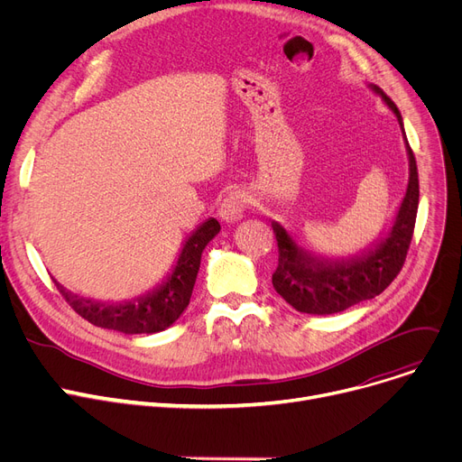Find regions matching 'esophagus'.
I'll return each instance as SVG.
<instances>
[{
	"instance_id": "34e87169",
	"label": "esophagus",
	"mask_w": 462,
	"mask_h": 462,
	"mask_svg": "<svg viewBox=\"0 0 462 462\" xmlns=\"http://www.w3.org/2000/svg\"><path fill=\"white\" fill-rule=\"evenodd\" d=\"M248 196L244 192H231L224 201H222V207H220V216L222 220L226 222H236L242 218L244 210L248 208Z\"/></svg>"
}]
</instances>
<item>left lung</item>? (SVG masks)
<instances>
[{
  "mask_svg": "<svg viewBox=\"0 0 462 462\" xmlns=\"http://www.w3.org/2000/svg\"><path fill=\"white\" fill-rule=\"evenodd\" d=\"M371 89L384 98L402 128V117L393 100L378 86H371ZM404 143L411 160L409 188H406L390 235L373 252L352 261H320L298 250L289 233L278 222H273L280 252L273 285L296 311L313 315L345 311L350 306L381 294L401 273L412 242L420 203L416 158L406 138Z\"/></svg>",
  "mask_w": 462,
  "mask_h": 462,
  "instance_id": "8db88e82",
  "label": "left lung"
}]
</instances>
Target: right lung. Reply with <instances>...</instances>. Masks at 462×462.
Masks as SVG:
<instances>
[{
    "instance_id": "add662e5",
    "label": "right lung",
    "mask_w": 462,
    "mask_h": 462,
    "mask_svg": "<svg viewBox=\"0 0 462 462\" xmlns=\"http://www.w3.org/2000/svg\"><path fill=\"white\" fill-rule=\"evenodd\" d=\"M218 222L214 218L207 220L184 244L177 266L173 270V274L168 278V282L152 294L138 298L135 302H126L121 306H106L70 294L58 282L56 285L67 304L81 319H86L88 322L95 324V327L117 330L123 334L162 332L171 327L189 304V296H192L201 263V254L207 244L218 235Z\"/></svg>"
}]
</instances>
